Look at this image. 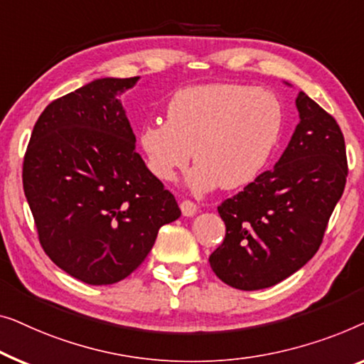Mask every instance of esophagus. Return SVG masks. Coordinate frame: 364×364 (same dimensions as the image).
<instances>
[{"label":"esophagus","instance_id":"esophagus-1","mask_svg":"<svg viewBox=\"0 0 364 364\" xmlns=\"http://www.w3.org/2000/svg\"><path fill=\"white\" fill-rule=\"evenodd\" d=\"M180 208H181L183 216H186V218H191V216H194V214L198 213V204L193 203V201H189V199H184V201H181Z\"/></svg>","mask_w":364,"mask_h":364}]
</instances>
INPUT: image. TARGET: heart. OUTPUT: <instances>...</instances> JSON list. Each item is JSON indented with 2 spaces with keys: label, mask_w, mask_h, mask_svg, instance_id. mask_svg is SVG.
Listing matches in <instances>:
<instances>
[{
  "label": "heart",
  "mask_w": 364,
  "mask_h": 364,
  "mask_svg": "<svg viewBox=\"0 0 364 364\" xmlns=\"http://www.w3.org/2000/svg\"><path fill=\"white\" fill-rule=\"evenodd\" d=\"M284 125L282 102L272 90L239 84H206L178 90L166 105V124L151 122L138 133L146 168L173 181L198 163L188 183L196 191L237 189L269 165Z\"/></svg>",
  "instance_id": "b5f03b06"
}]
</instances>
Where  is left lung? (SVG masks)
<instances>
[{
	"label": "left lung",
	"instance_id": "8db88e82",
	"mask_svg": "<svg viewBox=\"0 0 364 364\" xmlns=\"http://www.w3.org/2000/svg\"><path fill=\"white\" fill-rule=\"evenodd\" d=\"M300 124L274 170L218 206L226 237L209 255L214 274L239 290L282 282L321 245L348 176L340 125L305 92Z\"/></svg>",
	"mask_w": 364,
	"mask_h": 364
}]
</instances>
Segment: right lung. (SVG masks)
<instances>
[{"label": "right lung", "instance_id": "right-lung-1", "mask_svg": "<svg viewBox=\"0 0 364 364\" xmlns=\"http://www.w3.org/2000/svg\"><path fill=\"white\" fill-rule=\"evenodd\" d=\"M130 79H97L46 107L31 133L23 188L41 247L90 285L120 282L181 216L136 153L119 94Z\"/></svg>", "mask_w": 364, "mask_h": 364}]
</instances>
